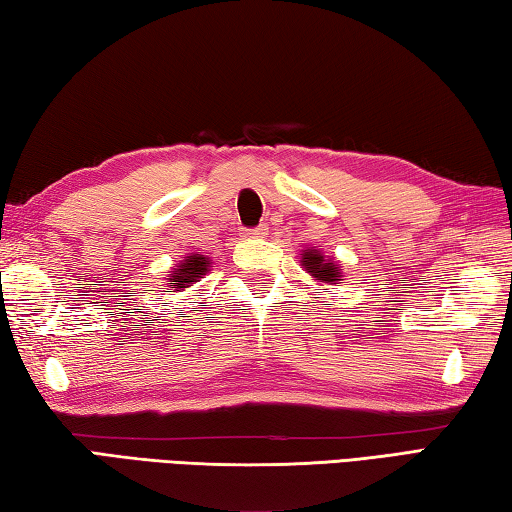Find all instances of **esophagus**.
Returning <instances> with one entry per match:
<instances>
[{"label": "esophagus", "mask_w": 512, "mask_h": 512, "mask_svg": "<svg viewBox=\"0 0 512 512\" xmlns=\"http://www.w3.org/2000/svg\"><path fill=\"white\" fill-rule=\"evenodd\" d=\"M266 232H268L266 225H255V228L246 230V237H266Z\"/></svg>", "instance_id": "34e87169"}]
</instances>
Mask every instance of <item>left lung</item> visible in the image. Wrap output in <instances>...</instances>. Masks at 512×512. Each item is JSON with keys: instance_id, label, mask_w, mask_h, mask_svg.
<instances>
[{"instance_id": "8db88e82", "label": "left lung", "mask_w": 512, "mask_h": 512, "mask_svg": "<svg viewBox=\"0 0 512 512\" xmlns=\"http://www.w3.org/2000/svg\"><path fill=\"white\" fill-rule=\"evenodd\" d=\"M302 266L307 268L309 275H314L316 280L325 282V284H339V280H341L339 264L329 262V259H325L323 253L316 248H309L302 253Z\"/></svg>"}]
</instances>
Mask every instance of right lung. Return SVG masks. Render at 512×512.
I'll return each mask as SVG.
<instances>
[{"mask_svg":"<svg viewBox=\"0 0 512 512\" xmlns=\"http://www.w3.org/2000/svg\"><path fill=\"white\" fill-rule=\"evenodd\" d=\"M207 266H210V259L203 255L185 257L183 262L178 264V268H173V271L169 273V277H167L169 287L176 291L192 287L194 282H198V277H203L207 273Z\"/></svg>","mask_w":512,"mask_h":512,"instance_id":"add662e5","label":"right lung"}]
</instances>
